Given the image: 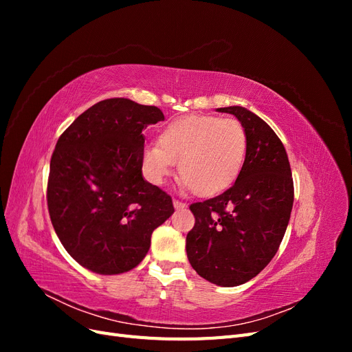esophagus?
<instances>
[{
  "instance_id": "obj_1",
  "label": "esophagus",
  "mask_w": 352,
  "mask_h": 352,
  "mask_svg": "<svg viewBox=\"0 0 352 352\" xmlns=\"http://www.w3.org/2000/svg\"><path fill=\"white\" fill-rule=\"evenodd\" d=\"M173 206H175L176 210H180V208H185L186 207V202L179 201V199H173Z\"/></svg>"
}]
</instances>
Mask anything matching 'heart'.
<instances>
[{
  "label": "heart",
  "mask_w": 352,
  "mask_h": 352,
  "mask_svg": "<svg viewBox=\"0 0 352 352\" xmlns=\"http://www.w3.org/2000/svg\"><path fill=\"white\" fill-rule=\"evenodd\" d=\"M248 150V136L235 119L189 114L170 122L158 135V145L142 150L144 170L155 185L173 173L194 194L212 197L238 179Z\"/></svg>",
  "instance_id": "b5f03b06"
}]
</instances>
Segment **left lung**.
I'll list each match as a JSON object with an SVG mask.
<instances>
[{"label":"left lung","mask_w":352,"mask_h":352,"mask_svg":"<svg viewBox=\"0 0 352 352\" xmlns=\"http://www.w3.org/2000/svg\"><path fill=\"white\" fill-rule=\"evenodd\" d=\"M217 111L233 114L243 126L247 157L228 190L190 204L195 225L186 235V254L201 278L238 286L278 252L292 211L294 180L285 146L267 123L239 105Z\"/></svg>","instance_id":"8db88e82"}]
</instances>
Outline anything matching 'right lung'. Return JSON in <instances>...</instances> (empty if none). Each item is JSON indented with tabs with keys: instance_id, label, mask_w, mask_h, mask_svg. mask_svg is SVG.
I'll return each instance as SVG.
<instances>
[{
	"instance_id": "1",
	"label": "right lung",
	"mask_w": 352,
	"mask_h": 352,
	"mask_svg": "<svg viewBox=\"0 0 352 352\" xmlns=\"http://www.w3.org/2000/svg\"><path fill=\"white\" fill-rule=\"evenodd\" d=\"M164 120L154 105L100 101L58 138L47 202L63 247L85 269L120 274L140 264L154 229L173 214L164 190L142 177V131Z\"/></svg>"
}]
</instances>
